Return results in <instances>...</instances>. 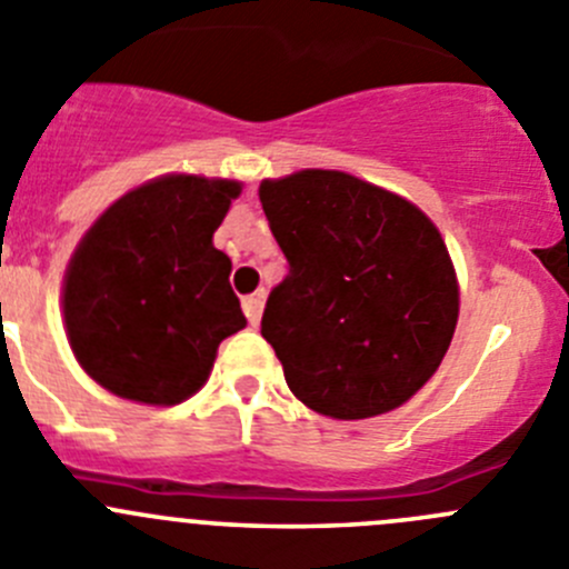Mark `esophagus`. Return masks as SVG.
<instances>
[{
  "label": "esophagus",
  "mask_w": 569,
  "mask_h": 569,
  "mask_svg": "<svg viewBox=\"0 0 569 569\" xmlns=\"http://www.w3.org/2000/svg\"><path fill=\"white\" fill-rule=\"evenodd\" d=\"M263 300H267L263 291H254V295L243 297V315H247L249 326H258L260 322V315H263Z\"/></svg>",
  "instance_id": "1"
}]
</instances>
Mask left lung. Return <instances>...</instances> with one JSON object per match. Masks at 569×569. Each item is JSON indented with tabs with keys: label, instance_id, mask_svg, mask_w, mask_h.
Listing matches in <instances>:
<instances>
[{
	"label": "left lung",
	"instance_id": "8db88e82",
	"mask_svg": "<svg viewBox=\"0 0 569 569\" xmlns=\"http://www.w3.org/2000/svg\"><path fill=\"white\" fill-rule=\"evenodd\" d=\"M258 196L289 260L260 320L289 390L339 421L410 401L458 326V278L438 227L342 171L263 179Z\"/></svg>",
	"mask_w": 569,
	"mask_h": 569
}]
</instances>
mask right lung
<instances>
[{
  "mask_svg": "<svg viewBox=\"0 0 569 569\" xmlns=\"http://www.w3.org/2000/svg\"><path fill=\"white\" fill-rule=\"evenodd\" d=\"M241 182L168 173L89 227L63 274V322L109 392L171 407L201 390L221 339L247 326L230 258L212 247Z\"/></svg>",
  "mask_w": 569,
  "mask_h": 569,
  "instance_id": "obj_1",
  "label": "right lung"
}]
</instances>
